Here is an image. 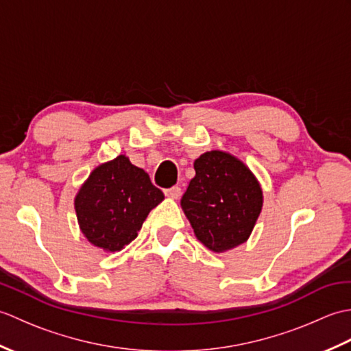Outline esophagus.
Returning <instances> with one entry per match:
<instances>
[{"instance_id": "esophagus-1", "label": "esophagus", "mask_w": 351, "mask_h": 351, "mask_svg": "<svg viewBox=\"0 0 351 351\" xmlns=\"http://www.w3.org/2000/svg\"><path fill=\"white\" fill-rule=\"evenodd\" d=\"M164 195H166L170 199H178L181 196V189L176 187V185H175V187H170L167 190H164Z\"/></svg>"}]
</instances>
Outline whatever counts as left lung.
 I'll list each match as a JSON object with an SVG mask.
<instances>
[{"label":"left lung","instance_id":"left-lung-1","mask_svg":"<svg viewBox=\"0 0 351 351\" xmlns=\"http://www.w3.org/2000/svg\"><path fill=\"white\" fill-rule=\"evenodd\" d=\"M196 176L181 206L200 243L225 252L247 240L263 208V191L252 171L221 151L200 155Z\"/></svg>","mask_w":351,"mask_h":351}]
</instances>
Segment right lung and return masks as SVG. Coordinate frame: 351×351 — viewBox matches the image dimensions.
I'll list each match as a JSON object with an SVG mask.
<instances>
[{"label": "right lung", "instance_id": "obj_1", "mask_svg": "<svg viewBox=\"0 0 351 351\" xmlns=\"http://www.w3.org/2000/svg\"><path fill=\"white\" fill-rule=\"evenodd\" d=\"M162 199L146 171L119 155L92 171L75 197V211L88 241L119 252L137 237L147 214Z\"/></svg>", "mask_w": 351, "mask_h": 351}]
</instances>
